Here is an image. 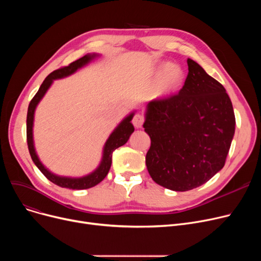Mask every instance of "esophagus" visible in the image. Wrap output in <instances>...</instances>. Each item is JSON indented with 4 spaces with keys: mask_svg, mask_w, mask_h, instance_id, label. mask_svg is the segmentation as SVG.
<instances>
[{
    "mask_svg": "<svg viewBox=\"0 0 261 261\" xmlns=\"http://www.w3.org/2000/svg\"><path fill=\"white\" fill-rule=\"evenodd\" d=\"M144 116L142 114H135L133 119H132V123L134 125L135 128H141L144 123Z\"/></svg>",
    "mask_w": 261,
    "mask_h": 261,
    "instance_id": "esophagus-1",
    "label": "esophagus"
}]
</instances>
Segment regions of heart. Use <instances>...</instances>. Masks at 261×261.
Returning a JSON list of instances; mask_svg holds the SVG:
<instances>
[{"label":"heart","instance_id":"obj_1","mask_svg":"<svg viewBox=\"0 0 261 261\" xmlns=\"http://www.w3.org/2000/svg\"><path fill=\"white\" fill-rule=\"evenodd\" d=\"M150 75L158 77L152 88V93L155 97H165L174 93L179 90L184 81L183 68L175 63H158L151 68Z\"/></svg>","mask_w":261,"mask_h":261}]
</instances>
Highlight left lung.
Segmentation results:
<instances>
[{"label": "left lung", "instance_id": "left-lung-1", "mask_svg": "<svg viewBox=\"0 0 261 261\" xmlns=\"http://www.w3.org/2000/svg\"><path fill=\"white\" fill-rule=\"evenodd\" d=\"M187 64L179 94L150 101L143 125L151 140L148 172L174 191L197 188L223 168L236 125L224 87L193 59Z\"/></svg>", "mask_w": 261, "mask_h": 261}]
</instances>
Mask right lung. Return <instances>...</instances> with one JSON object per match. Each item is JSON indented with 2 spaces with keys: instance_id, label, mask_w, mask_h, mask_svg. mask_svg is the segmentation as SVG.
Here are the masks:
<instances>
[{
  "instance_id": "add662e5",
  "label": "right lung",
  "mask_w": 261,
  "mask_h": 261,
  "mask_svg": "<svg viewBox=\"0 0 261 261\" xmlns=\"http://www.w3.org/2000/svg\"><path fill=\"white\" fill-rule=\"evenodd\" d=\"M97 56L98 55H96V54L86 55V56L72 62L67 66L58 68V70L50 73L44 79L43 84L41 85L39 91L34 96V98L31 100L30 106H29V111H27V118H26V138H27V145H29L30 154L32 156L33 162L35 163V165L39 168V170L42 172L50 182H53L54 184H56L60 187L70 188V189H87V188H91L95 185H97L98 183H100L105 179L106 175L108 174L110 167H111L113 151L118 147L125 145L128 142L130 135L134 131V127L131 123L134 113H131L125 119H122V121L115 128V130L111 133V135L109 136V139L107 140L105 147H103L102 159H101L99 166L96 168V170H94L92 173H90L86 176H82V177L59 176V175L51 173L47 168L44 167L43 164L40 162V160L36 153L35 146H34V139H33V126H34L35 110H36L39 101L42 99V97L45 95L46 91L51 86L53 81L55 79H60V78L72 75L73 73H75L78 70V68L85 66L91 60H93L95 57H97Z\"/></svg>"
}]
</instances>
